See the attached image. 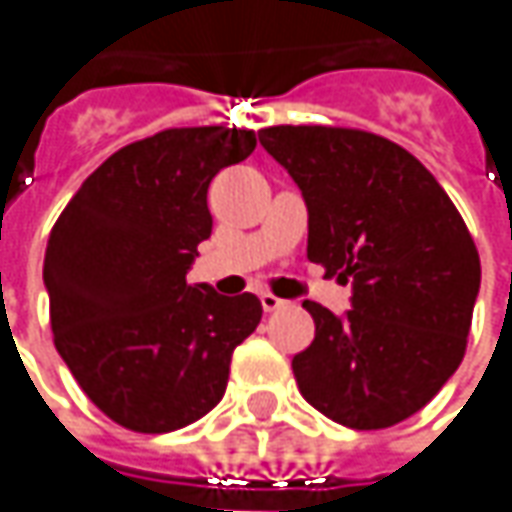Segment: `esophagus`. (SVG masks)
Listing matches in <instances>:
<instances>
[{
	"label": "esophagus",
	"mask_w": 512,
	"mask_h": 512,
	"mask_svg": "<svg viewBox=\"0 0 512 512\" xmlns=\"http://www.w3.org/2000/svg\"><path fill=\"white\" fill-rule=\"evenodd\" d=\"M259 299H262V307H265L267 313H273V310H279V307L287 305L285 299H279V296H273V293H262Z\"/></svg>",
	"instance_id": "esophagus-1"
}]
</instances>
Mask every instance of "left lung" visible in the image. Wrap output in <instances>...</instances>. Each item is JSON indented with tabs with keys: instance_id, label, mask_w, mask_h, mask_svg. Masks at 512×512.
Here are the masks:
<instances>
[{
	"instance_id": "left-lung-1",
	"label": "left lung",
	"mask_w": 512,
	"mask_h": 512,
	"mask_svg": "<svg viewBox=\"0 0 512 512\" xmlns=\"http://www.w3.org/2000/svg\"><path fill=\"white\" fill-rule=\"evenodd\" d=\"M307 207V259L350 282V310L305 302L316 336L293 356L299 393L353 430L404 422L462 364L479 250L422 162L376 133L259 130Z\"/></svg>"
}]
</instances>
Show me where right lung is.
Here are the masks:
<instances>
[{"mask_svg": "<svg viewBox=\"0 0 512 512\" xmlns=\"http://www.w3.org/2000/svg\"><path fill=\"white\" fill-rule=\"evenodd\" d=\"M253 148V130H162L105 159L50 230L42 279L56 350L128 430L170 433L210 413L262 319L253 293L187 285L213 230L210 179Z\"/></svg>", "mask_w": 512, "mask_h": 512, "instance_id": "1", "label": "right lung"}]
</instances>
